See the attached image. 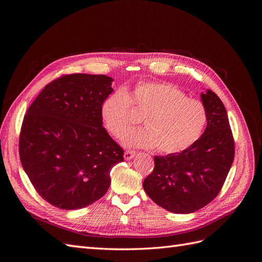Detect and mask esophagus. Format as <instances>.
I'll return each mask as SVG.
<instances>
[{
    "instance_id": "34e87169",
    "label": "esophagus",
    "mask_w": 262,
    "mask_h": 262,
    "mask_svg": "<svg viewBox=\"0 0 262 262\" xmlns=\"http://www.w3.org/2000/svg\"><path fill=\"white\" fill-rule=\"evenodd\" d=\"M137 154V152L136 150H131V149H126L125 152H124V155H123V157H124V160L125 161H130V160H132L133 158V156Z\"/></svg>"
}]
</instances>
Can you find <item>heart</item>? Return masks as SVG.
<instances>
[{
  "label": "heart",
  "instance_id": "1",
  "mask_svg": "<svg viewBox=\"0 0 262 262\" xmlns=\"http://www.w3.org/2000/svg\"><path fill=\"white\" fill-rule=\"evenodd\" d=\"M143 117L145 129L132 131L124 144L153 148L163 154H178L199 140L207 124V109L200 100L189 98L178 87L167 83L142 82L129 96L120 89L102 101V122L112 136L122 138Z\"/></svg>",
  "mask_w": 262,
  "mask_h": 262
}]
</instances>
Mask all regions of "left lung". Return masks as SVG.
I'll list each match as a JSON object with an SVG mask.
<instances>
[{"instance_id": "1", "label": "left lung", "mask_w": 262, "mask_h": 262, "mask_svg": "<svg viewBox=\"0 0 262 262\" xmlns=\"http://www.w3.org/2000/svg\"><path fill=\"white\" fill-rule=\"evenodd\" d=\"M208 120L201 138L178 154L155 156V167L144 179L146 194L172 213L202 209L215 198L234 161V139L226 109L215 93H201Z\"/></svg>"}]
</instances>
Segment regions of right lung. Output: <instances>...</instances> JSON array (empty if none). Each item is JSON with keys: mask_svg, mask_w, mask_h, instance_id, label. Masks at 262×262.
Returning <instances> with one entry per match:
<instances>
[{"mask_svg": "<svg viewBox=\"0 0 262 262\" xmlns=\"http://www.w3.org/2000/svg\"><path fill=\"white\" fill-rule=\"evenodd\" d=\"M113 78L70 74L52 81L24 117L19 157L36 191L62 210L83 209L104 195L123 149L102 126L100 107Z\"/></svg>", "mask_w": 262, "mask_h": 262, "instance_id": "obj_1", "label": "right lung"}]
</instances>
